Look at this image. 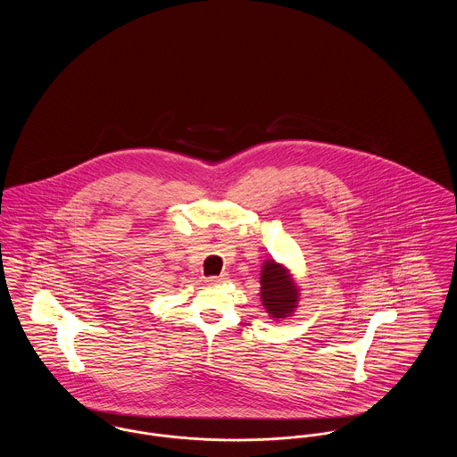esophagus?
Masks as SVG:
<instances>
[{
	"label": "esophagus",
	"mask_w": 457,
	"mask_h": 457,
	"mask_svg": "<svg viewBox=\"0 0 457 457\" xmlns=\"http://www.w3.org/2000/svg\"><path fill=\"white\" fill-rule=\"evenodd\" d=\"M226 281V276L222 274V276H211V278H207V281L205 283L207 284H219V283H224Z\"/></svg>",
	"instance_id": "obj_1"
}]
</instances>
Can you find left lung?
<instances>
[{
  "label": "left lung",
  "mask_w": 457,
  "mask_h": 457,
  "mask_svg": "<svg viewBox=\"0 0 457 457\" xmlns=\"http://www.w3.org/2000/svg\"><path fill=\"white\" fill-rule=\"evenodd\" d=\"M261 284L262 303L272 317L284 319L293 313L298 302V289L283 265L274 261L265 262L262 267Z\"/></svg>",
  "instance_id": "obj_1"
}]
</instances>
